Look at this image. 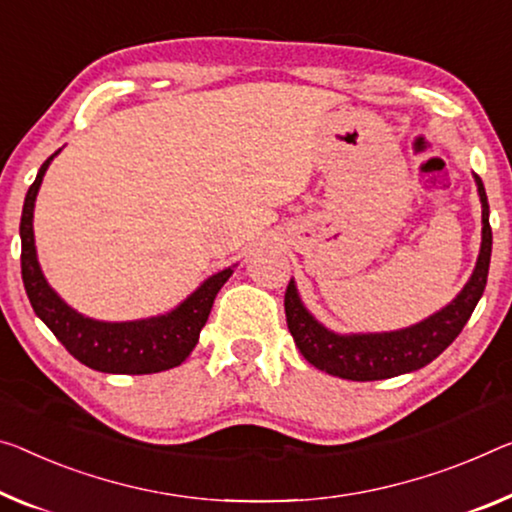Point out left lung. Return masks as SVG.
Here are the masks:
<instances>
[{
	"mask_svg": "<svg viewBox=\"0 0 512 512\" xmlns=\"http://www.w3.org/2000/svg\"><path fill=\"white\" fill-rule=\"evenodd\" d=\"M478 196L483 208V231L481 251H478L476 267L469 281L458 295L426 320L416 325L393 329V332H359V334H338L322 325V322L306 309L295 281L290 279L286 290V322L295 345L300 348L304 359L320 371L343 377V380L371 382L387 380L403 373L419 371L437 359L462 332L467 320L474 313L478 300L483 297L487 270H490L492 256V229H490V206L483 180L474 174Z\"/></svg>",
	"mask_w": 512,
	"mask_h": 512,
	"instance_id": "obj_1",
	"label": "left lung"
}]
</instances>
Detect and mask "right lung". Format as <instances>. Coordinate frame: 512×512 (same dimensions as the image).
<instances>
[{
    "mask_svg": "<svg viewBox=\"0 0 512 512\" xmlns=\"http://www.w3.org/2000/svg\"><path fill=\"white\" fill-rule=\"evenodd\" d=\"M59 153L61 148L47 157L38 169L36 180L25 196L20 219L22 281H25L27 297L36 316L52 329V334L64 343L70 355L93 371L146 375L180 366L190 357L194 345L199 343V334L210 316L212 302H215L224 283L229 281L235 265L212 274L183 302L167 313H160V316L109 322L75 311L47 283L41 263H38L34 240L36 196L41 190L47 167Z\"/></svg>",
    "mask_w": 512,
    "mask_h": 512,
    "instance_id": "1",
    "label": "right lung"
}]
</instances>
